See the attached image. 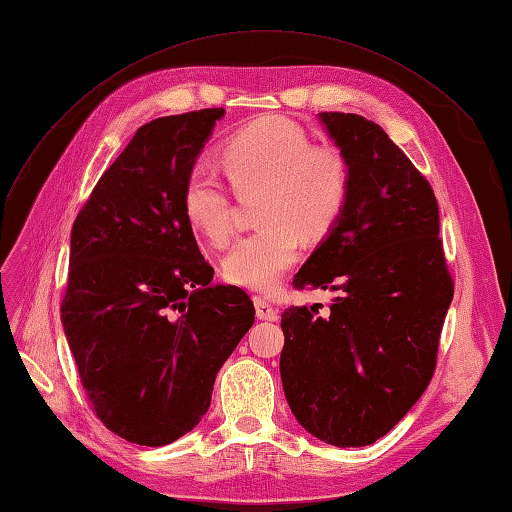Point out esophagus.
Returning <instances> with one entry per match:
<instances>
[{
  "mask_svg": "<svg viewBox=\"0 0 512 512\" xmlns=\"http://www.w3.org/2000/svg\"><path fill=\"white\" fill-rule=\"evenodd\" d=\"M254 305H256V316L260 320H277V309L265 299V297H254Z\"/></svg>",
  "mask_w": 512,
  "mask_h": 512,
  "instance_id": "1",
  "label": "esophagus"
}]
</instances>
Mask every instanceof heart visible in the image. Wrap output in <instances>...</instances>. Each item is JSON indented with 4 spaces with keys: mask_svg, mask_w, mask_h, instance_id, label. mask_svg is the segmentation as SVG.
<instances>
[{
    "mask_svg": "<svg viewBox=\"0 0 512 512\" xmlns=\"http://www.w3.org/2000/svg\"><path fill=\"white\" fill-rule=\"evenodd\" d=\"M220 162L241 196L262 192L258 230L237 241L224 260V277L247 290H271L297 262L301 235L320 239L337 224L350 192V166L342 151L314 145L301 126L267 115L232 134ZM183 211L213 245L235 232L232 203L211 170L194 166L183 183Z\"/></svg>",
    "mask_w": 512,
    "mask_h": 512,
    "instance_id": "b5f03b06",
    "label": "heart"
}]
</instances>
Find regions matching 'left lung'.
Wrapping results in <instances>:
<instances>
[{"label": "left lung", "instance_id": "left-lung-1", "mask_svg": "<svg viewBox=\"0 0 512 512\" xmlns=\"http://www.w3.org/2000/svg\"><path fill=\"white\" fill-rule=\"evenodd\" d=\"M318 117L348 160L350 192L292 286L337 297L322 314L320 303L282 314L280 374L292 414L312 436L367 446L425 393L455 284L429 181L378 123Z\"/></svg>", "mask_w": 512, "mask_h": 512}]
</instances>
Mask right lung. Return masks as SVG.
Instances as JSON below:
<instances>
[{
	"instance_id": "1",
	"label": "right lung",
	"mask_w": 512,
	"mask_h": 512,
	"mask_svg": "<svg viewBox=\"0 0 512 512\" xmlns=\"http://www.w3.org/2000/svg\"><path fill=\"white\" fill-rule=\"evenodd\" d=\"M224 108L136 130L76 215L61 324L81 384L119 438L164 446L209 410L213 382L254 324L237 286H213L183 183Z\"/></svg>"
}]
</instances>
